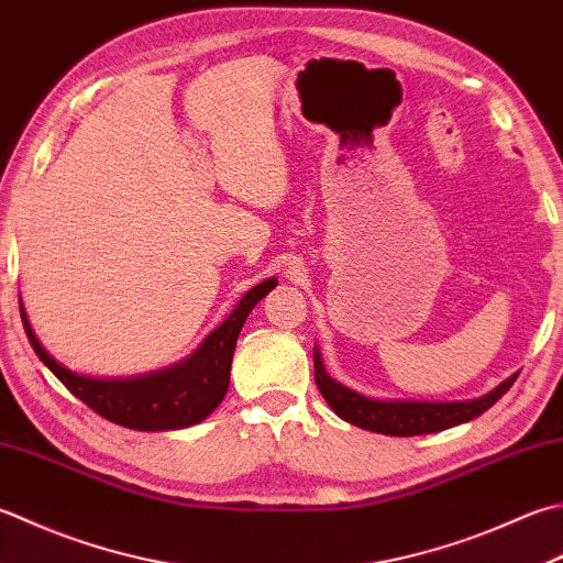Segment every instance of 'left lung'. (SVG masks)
<instances>
[{
	"mask_svg": "<svg viewBox=\"0 0 563 563\" xmlns=\"http://www.w3.org/2000/svg\"><path fill=\"white\" fill-rule=\"evenodd\" d=\"M517 380V373L508 380H503L498 388L476 400H461V402H415V400H373L356 390L346 388V385L336 383L324 371L322 356L314 346V383L319 393L324 395L327 405L349 424H356L361 429L390 437H415V434H432L442 432V429L456 427L476 420L498 402L510 385Z\"/></svg>",
	"mask_w": 563,
	"mask_h": 563,
	"instance_id": "8db88e82",
	"label": "left lung"
}]
</instances>
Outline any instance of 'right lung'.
Wrapping results in <instances>:
<instances>
[{"label":"right lung","mask_w":563,"mask_h":563,"mask_svg":"<svg viewBox=\"0 0 563 563\" xmlns=\"http://www.w3.org/2000/svg\"><path fill=\"white\" fill-rule=\"evenodd\" d=\"M278 280L268 278L251 288L239 305L234 307L222 324L209 334L200 349L185 361L175 363L170 368L136 378H90L73 373L55 361L41 341L33 334L24 305L19 300L21 322H24L26 336L31 341L36 356L46 363L65 388L77 400H82L90 410L102 415L104 420L139 429V432H168V429L192 427L207 420L217 410V405L224 400L229 390L231 358H234L236 339L246 317L251 314L263 297H266Z\"/></svg>","instance_id":"right-lung-1"}]
</instances>
